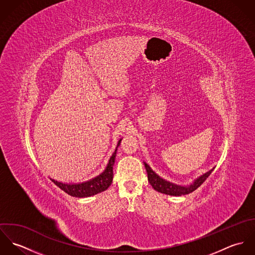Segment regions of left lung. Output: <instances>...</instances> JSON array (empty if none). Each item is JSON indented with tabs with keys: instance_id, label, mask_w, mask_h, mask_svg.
<instances>
[{
	"instance_id": "8db88e82",
	"label": "left lung",
	"mask_w": 255,
	"mask_h": 255,
	"mask_svg": "<svg viewBox=\"0 0 255 255\" xmlns=\"http://www.w3.org/2000/svg\"><path fill=\"white\" fill-rule=\"evenodd\" d=\"M144 166H145L146 172H147L148 181L152 185V187L161 193L173 195V196H182V195H185V194H188V193L194 191L196 188H198L203 182H205V180L211 175V173L215 169V167L212 168L208 172H206L203 175L196 178L189 184H178V183L170 182V181H167V180L161 178L158 174H156L150 168V166L145 162H144Z\"/></svg>"
}]
</instances>
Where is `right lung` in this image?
<instances>
[{"label": "right lung", "instance_id": "add662e5", "mask_svg": "<svg viewBox=\"0 0 255 255\" xmlns=\"http://www.w3.org/2000/svg\"><path fill=\"white\" fill-rule=\"evenodd\" d=\"M121 141H122V138L118 141L117 147L114 153L112 154L105 170L95 178H92L91 180H88L86 182H78V183L58 182L56 180L51 179L52 182H54L57 186H59L66 193L72 195L73 197H79V198L89 197L106 190L113 182V177H114L113 167L115 164L117 149L121 144Z\"/></svg>", "mask_w": 255, "mask_h": 255}]
</instances>
